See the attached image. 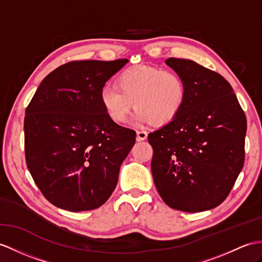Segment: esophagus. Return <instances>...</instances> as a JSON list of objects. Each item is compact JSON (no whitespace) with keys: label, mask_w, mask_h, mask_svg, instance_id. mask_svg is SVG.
<instances>
[{"label":"esophagus","mask_w":262,"mask_h":262,"mask_svg":"<svg viewBox=\"0 0 262 262\" xmlns=\"http://www.w3.org/2000/svg\"><path fill=\"white\" fill-rule=\"evenodd\" d=\"M146 137H148V133H146L145 131H142V130L137 131V140H138V141H143V140L146 139Z\"/></svg>","instance_id":"34e87169"}]
</instances>
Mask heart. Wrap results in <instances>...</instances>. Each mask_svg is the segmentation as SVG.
<instances>
[{
	"label": "heart",
	"instance_id": "1",
	"mask_svg": "<svg viewBox=\"0 0 262 262\" xmlns=\"http://www.w3.org/2000/svg\"><path fill=\"white\" fill-rule=\"evenodd\" d=\"M187 98V84L173 70L136 66L117 78V86L100 91V103L113 122L124 123L135 102L136 122L162 126L180 113Z\"/></svg>",
	"mask_w": 262,
	"mask_h": 262
}]
</instances>
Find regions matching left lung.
<instances>
[{"label": "left lung", "mask_w": 262, "mask_h": 262, "mask_svg": "<svg viewBox=\"0 0 262 262\" xmlns=\"http://www.w3.org/2000/svg\"><path fill=\"white\" fill-rule=\"evenodd\" d=\"M165 63L186 81L187 98L173 121L149 133L153 181L170 208L206 211L225 201L244 167L246 116L219 73L191 60Z\"/></svg>", "instance_id": "obj_1"}]
</instances>
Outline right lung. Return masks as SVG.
I'll return each instance as SVG.
<instances>
[{"instance_id": "1", "label": "right lung", "mask_w": 262, "mask_h": 262, "mask_svg": "<svg viewBox=\"0 0 262 262\" xmlns=\"http://www.w3.org/2000/svg\"><path fill=\"white\" fill-rule=\"evenodd\" d=\"M129 60L72 61L43 79L24 118L25 160L42 194L68 211H88L109 199L136 131L106 116L105 82Z\"/></svg>"}]
</instances>
